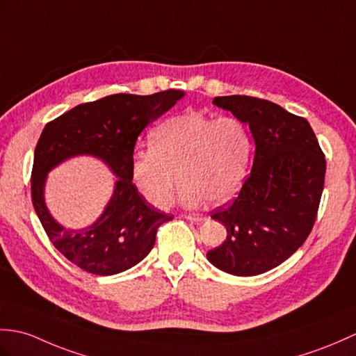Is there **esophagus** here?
<instances>
[{
    "label": "esophagus",
    "mask_w": 356,
    "mask_h": 356,
    "mask_svg": "<svg viewBox=\"0 0 356 356\" xmlns=\"http://www.w3.org/2000/svg\"><path fill=\"white\" fill-rule=\"evenodd\" d=\"M186 220L194 221V222H202V221H204L206 218H204V217H200V216H188Z\"/></svg>",
    "instance_id": "34e87169"
}]
</instances>
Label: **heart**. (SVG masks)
I'll return each mask as SVG.
<instances>
[{
	"label": "heart",
	"instance_id": "heart-1",
	"mask_svg": "<svg viewBox=\"0 0 356 356\" xmlns=\"http://www.w3.org/2000/svg\"><path fill=\"white\" fill-rule=\"evenodd\" d=\"M148 143L150 152H138L131 159L130 176L144 200L161 209L171 200L176 175L184 206L229 202L243 185L252 154L245 122L234 117L216 120L200 112L165 120Z\"/></svg>",
	"mask_w": 356,
	"mask_h": 356
}]
</instances>
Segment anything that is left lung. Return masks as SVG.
Here are the masks:
<instances>
[{"label": "left lung", "mask_w": 356, "mask_h": 356, "mask_svg": "<svg viewBox=\"0 0 356 356\" xmlns=\"http://www.w3.org/2000/svg\"><path fill=\"white\" fill-rule=\"evenodd\" d=\"M212 103L249 126L254 159L234 203L212 216L227 235L206 256L229 275H262L308 238L325 186V154L309 122L279 104L247 95Z\"/></svg>", "instance_id": "left-lung-1"}]
</instances>
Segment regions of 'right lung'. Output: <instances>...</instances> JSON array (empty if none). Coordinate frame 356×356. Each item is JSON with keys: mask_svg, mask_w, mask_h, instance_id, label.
Instances as JSON below:
<instances>
[{"mask_svg": "<svg viewBox=\"0 0 356 356\" xmlns=\"http://www.w3.org/2000/svg\"><path fill=\"white\" fill-rule=\"evenodd\" d=\"M184 95V90L176 89L153 95L115 94L79 104L42 130L31 171L33 208L49 241L81 270L112 276L131 268L153 249L158 227L172 220L136 191L130 165L140 131ZM76 155L100 159L115 175L114 193L104 213L81 229L57 223L44 203L47 172Z\"/></svg>", "mask_w": 356, "mask_h": 356, "instance_id": "right-lung-1", "label": "right lung"}]
</instances>
